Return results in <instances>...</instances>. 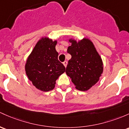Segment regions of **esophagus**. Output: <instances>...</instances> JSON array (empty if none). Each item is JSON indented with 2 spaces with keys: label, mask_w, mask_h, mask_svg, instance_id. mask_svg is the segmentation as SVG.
Returning a JSON list of instances; mask_svg holds the SVG:
<instances>
[{
  "label": "esophagus",
  "mask_w": 129,
  "mask_h": 129,
  "mask_svg": "<svg viewBox=\"0 0 129 129\" xmlns=\"http://www.w3.org/2000/svg\"><path fill=\"white\" fill-rule=\"evenodd\" d=\"M63 66H65V67H67V61H64L63 62Z\"/></svg>",
  "instance_id": "esophagus-1"
}]
</instances>
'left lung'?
<instances>
[{"instance_id":"1","label":"left lung","mask_w":129,"mask_h":129,"mask_svg":"<svg viewBox=\"0 0 129 129\" xmlns=\"http://www.w3.org/2000/svg\"><path fill=\"white\" fill-rule=\"evenodd\" d=\"M67 53L72 56L69 60L66 72L72 79L77 89L87 90L99 80L103 72L101 57L95 48L92 42L83 39L77 42L70 40Z\"/></svg>"}]
</instances>
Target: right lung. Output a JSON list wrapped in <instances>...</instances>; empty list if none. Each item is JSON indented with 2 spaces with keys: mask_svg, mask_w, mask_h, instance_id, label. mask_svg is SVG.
I'll use <instances>...</instances> for the list:
<instances>
[{
  "mask_svg": "<svg viewBox=\"0 0 129 129\" xmlns=\"http://www.w3.org/2000/svg\"><path fill=\"white\" fill-rule=\"evenodd\" d=\"M57 42L42 38L38 42L25 63V72L36 88L48 92L55 87L56 81L66 70L58 60Z\"/></svg>",
  "mask_w": 129,
  "mask_h": 129,
  "instance_id": "right-lung-1",
  "label": "right lung"
}]
</instances>
